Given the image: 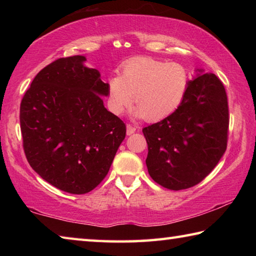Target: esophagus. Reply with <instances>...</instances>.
Listing matches in <instances>:
<instances>
[{
	"instance_id": "1",
	"label": "esophagus",
	"mask_w": 256,
	"mask_h": 256,
	"mask_svg": "<svg viewBox=\"0 0 256 256\" xmlns=\"http://www.w3.org/2000/svg\"><path fill=\"white\" fill-rule=\"evenodd\" d=\"M136 131V128L133 126L132 124H128L126 125V133H128V136H131V134H133Z\"/></svg>"
}]
</instances>
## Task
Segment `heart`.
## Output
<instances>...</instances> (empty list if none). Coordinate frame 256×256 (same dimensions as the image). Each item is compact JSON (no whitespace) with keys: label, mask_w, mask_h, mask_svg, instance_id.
<instances>
[{"label":"heart","mask_w":256,"mask_h":256,"mask_svg":"<svg viewBox=\"0 0 256 256\" xmlns=\"http://www.w3.org/2000/svg\"><path fill=\"white\" fill-rule=\"evenodd\" d=\"M190 84L188 68L180 63L138 58L125 64L122 76L108 80L110 110L120 115L134 102L136 118L158 120L167 118L184 100ZM134 96H133L132 94Z\"/></svg>","instance_id":"b5f03b06"}]
</instances>
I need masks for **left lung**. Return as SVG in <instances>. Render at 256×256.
Instances as JSON below:
<instances>
[{
  "mask_svg": "<svg viewBox=\"0 0 256 256\" xmlns=\"http://www.w3.org/2000/svg\"><path fill=\"white\" fill-rule=\"evenodd\" d=\"M196 72L180 107L142 130L148 144L149 174L168 190H185L200 183L227 148L226 90L214 73H203L201 68Z\"/></svg>",
  "mask_w": 256,
  "mask_h": 256,
  "instance_id": "1",
  "label": "left lung"
}]
</instances>
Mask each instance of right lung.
<instances>
[{
	"label": "right lung",
	"mask_w": 256,
	"mask_h": 256,
	"mask_svg": "<svg viewBox=\"0 0 256 256\" xmlns=\"http://www.w3.org/2000/svg\"><path fill=\"white\" fill-rule=\"evenodd\" d=\"M86 56L54 60L34 76L20 105L26 157L42 180L84 194L105 178L126 126L108 112V84Z\"/></svg>",
	"instance_id": "right-lung-1"
}]
</instances>
